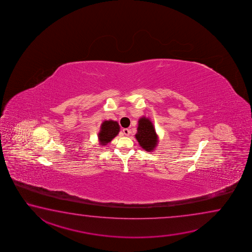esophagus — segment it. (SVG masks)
<instances>
[{
  "mask_svg": "<svg viewBox=\"0 0 252 252\" xmlns=\"http://www.w3.org/2000/svg\"><path fill=\"white\" fill-rule=\"evenodd\" d=\"M123 132H124L125 136H129V134H130V130H129L128 128H124V129H123Z\"/></svg>",
  "mask_w": 252,
  "mask_h": 252,
  "instance_id": "1",
  "label": "esophagus"
}]
</instances>
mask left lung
Instances as JSON below:
<instances>
[{"label": "left lung", "instance_id": "1", "mask_svg": "<svg viewBox=\"0 0 252 252\" xmlns=\"http://www.w3.org/2000/svg\"><path fill=\"white\" fill-rule=\"evenodd\" d=\"M135 137L143 149L152 152L158 144V135L156 134L154 124L146 117H141L138 121L137 132Z\"/></svg>", "mask_w": 252, "mask_h": 252}]
</instances>
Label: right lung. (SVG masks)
<instances>
[{
  "instance_id": "1",
  "label": "right lung",
  "mask_w": 252,
  "mask_h": 252,
  "mask_svg": "<svg viewBox=\"0 0 252 252\" xmlns=\"http://www.w3.org/2000/svg\"><path fill=\"white\" fill-rule=\"evenodd\" d=\"M119 131L120 126L117 122L112 120L104 121L98 134L99 145H105L110 143L112 139L118 135Z\"/></svg>"
}]
</instances>
